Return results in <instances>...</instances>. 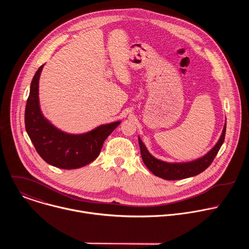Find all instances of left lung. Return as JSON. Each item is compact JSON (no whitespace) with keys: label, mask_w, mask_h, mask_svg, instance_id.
I'll list each match as a JSON object with an SVG mask.
<instances>
[{"label":"left lung","mask_w":249,"mask_h":249,"mask_svg":"<svg viewBox=\"0 0 249 249\" xmlns=\"http://www.w3.org/2000/svg\"><path fill=\"white\" fill-rule=\"evenodd\" d=\"M226 127L227 124L224 126L223 133L221 135L220 140L216 146L213 148L208 154H206L204 157L195 160L193 161L189 162H180V163H169L162 160H160L153 157L147 150L146 146L144 145L143 142L139 138V145L141 150V156L143 159L144 163L146 166L157 176L163 178L165 180H178V179H184L188 178V177L197 175L201 172H203L205 169H207L210 164L216 158L218 152L220 151L226 136Z\"/></svg>","instance_id":"obj_1"}]
</instances>
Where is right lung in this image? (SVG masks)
<instances>
[{
    "label": "right lung",
    "instance_id": "add662e5",
    "mask_svg": "<svg viewBox=\"0 0 249 249\" xmlns=\"http://www.w3.org/2000/svg\"><path fill=\"white\" fill-rule=\"evenodd\" d=\"M43 65L35 73L26 101L25 130L38 155L49 164L75 169L93 161L99 155L104 141L120 124V121L101 125L81 135H72L55 128L41 113L38 84Z\"/></svg>",
    "mask_w": 249,
    "mask_h": 249
}]
</instances>
